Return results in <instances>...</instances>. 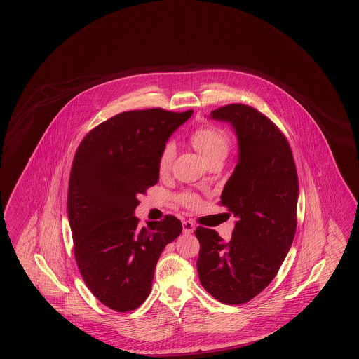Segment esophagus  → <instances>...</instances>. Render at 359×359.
Wrapping results in <instances>:
<instances>
[{"label":"esophagus","instance_id":"1","mask_svg":"<svg viewBox=\"0 0 359 359\" xmlns=\"http://www.w3.org/2000/svg\"><path fill=\"white\" fill-rule=\"evenodd\" d=\"M194 230H195V224L194 223L189 222V221H184L183 222V231H184V234H192Z\"/></svg>","mask_w":359,"mask_h":359}]
</instances>
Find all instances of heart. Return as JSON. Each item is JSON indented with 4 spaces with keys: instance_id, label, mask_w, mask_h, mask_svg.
Returning <instances> with one entry per match:
<instances>
[{
    "instance_id": "b5f03b06",
    "label": "heart",
    "mask_w": 359,
    "mask_h": 359,
    "mask_svg": "<svg viewBox=\"0 0 359 359\" xmlns=\"http://www.w3.org/2000/svg\"><path fill=\"white\" fill-rule=\"evenodd\" d=\"M189 142L205 158L207 164H210L215 160H224L229 154V148H230V141H229L227 135L215 126L198 128L196 130H194L191 133ZM173 157H175L173 145L172 144L164 145V148L161 149L160 156H158V161H157V168H158L160 175H165L170 172ZM180 201L183 205H188V207H194L199 202L198 196L194 194H183L180 196Z\"/></svg>"
}]
</instances>
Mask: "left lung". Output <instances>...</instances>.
<instances>
[{"instance_id":"left-lung-1","label":"left lung","mask_w":359,"mask_h":359,"mask_svg":"<svg viewBox=\"0 0 359 359\" xmlns=\"http://www.w3.org/2000/svg\"><path fill=\"white\" fill-rule=\"evenodd\" d=\"M231 125L238 160L221 205L236 218L231 238L198 227L201 284L224 304H242L265 290L290 252L296 233L299 180L287 138L256 109L233 103L210 113Z\"/></svg>"}]
</instances>
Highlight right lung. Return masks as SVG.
<instances>
[{
  "label": "right lung",
  "instance_id": "1",
  "mask_svg": "<svg viewBox=\"0 0 359 359\" xmlns=\"http://www.w3.org/2000/svg\"><path fill=\"white\" fill-rule=\"evenodd\" d=\"M191 116L163 109L121 113L94 128L74 157L67 208L75 259L87 288L117 312L147 300L158 257L182 233L172 215L138 227L133 214L138 196L158 182L161 149Z\"/></svg>",
  "mask_w": 359,
  "mask_h": 359
}]
</instances>
